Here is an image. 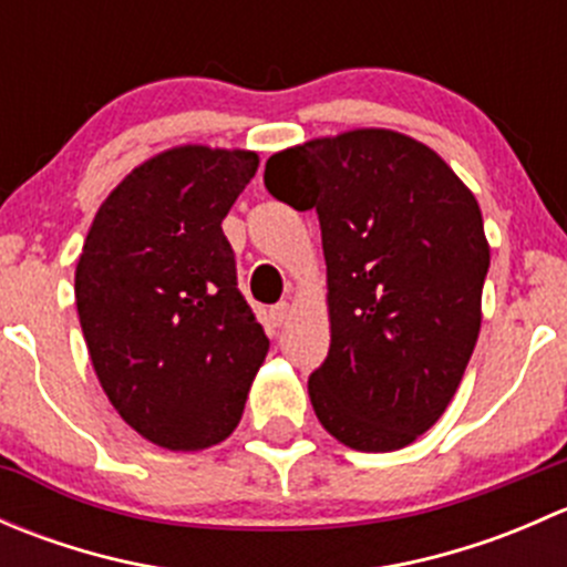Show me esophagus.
<instances>
[{
  "label": "esophagus",
  "instance_id": "obj_1",
  "mask_svg": "<svg viewBox=\"0 0 567 567\" xmlns=\"http://www.w3.org/2000/svg\"><path fill=\"white\" fill-rule=\"evenodd\" d=\"M288 312H290L288 301H277V305L271 307V320H274V326H282L285 320H288Z\"/></svg>",
  "mask_w": 567,
  "mask_h": 567
}]
</instances>
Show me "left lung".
<instances>
[{
	"label": "left lung",
	"mask_w": 567,
	"mask_h": 567,
	"mask_svg": "<svg viewBox=\"0 0 567 567\" xmlns=\"http://www.w3.org/2000/svg\"><path fill=\"white\" fill-rule=\"evenodd\" d=\"M262 181L320 221L331 346L307 384L320 425L364 453L405 447L444 414L477 342L491 262L477 199L431 147L384 128L277 153Z\"/></svg>",
	"instance_id": "left-lung-1"
}]
</instances>
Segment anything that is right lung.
<instances>
[{
  "instance_id": "obj_1",
  "label": "right lung",
  "mask_w": 567,
  "mask_h": 567,
  "mask_svg": "<svg viewBox=\"0 0 567 567\" xmlns=\"http://www.w3.org/2000/svg\"><path fill=\"white\" fill-rule=\"evenodd\" d=\"M255 173L249 151L162 153L109 194L79 257L76 310L95 375L158 447L225 442L268 353L221 233Z\"/></svg>"
}]
</instances>
